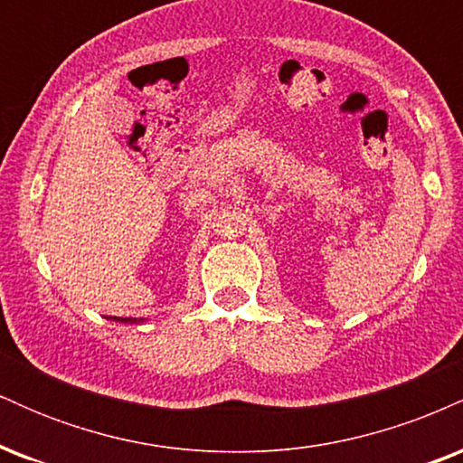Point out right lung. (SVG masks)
Masks as SVG:
<instances>
[{"label": "right lung", "mask_w": 463, "mask_h": 463, "mask_svg": "<svg viewBox=\"0 0 463 463\" xmlns=\"http://www.w3.org/2000/svg\"><path fill=\"white\" fill-rule=\"evenodd\" d=\"M124 322H128V320H124Z\"/></svg>", "instance_id": "obj_1"}]
</instances>
